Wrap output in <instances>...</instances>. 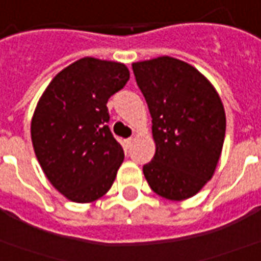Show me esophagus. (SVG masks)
I'll list each match as a JSON object with an SVG mask.
<instances>
[{
  "label": "esophagus",
  "mask_w": 261,
  "mask_h": 261,
  "mask_svg": "<svg viewBox=\"0 0 261 261\" xmlns=\"http://www.w3.org/2000/svg\"><path fill=\"white\" fill-rule=\"evenodd\" d=\"M134 138H127L126 141H125V143H126V146H130V145H132V143H134Z\"/></svg>",
  "instance_id": "1"
}]
</instances>
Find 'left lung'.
Returning <instances> with one entry per match:
<instances>
[{"label": "left lung", "instance_id": "1", "mask_svg": "<svg viewBox=\"0 0 261 261\" xmlns=\"http://www.w3.org/2000/svg\"><path fill=\"white\" fill-rule=\"evenodd\" d=\"M152 116L156 152L143 175L169 200L195 196L212 179L220 159L226 115L207 79L183 61L161 58L132 64Z\"/></svg>", "mask_w": 261, "mask_h": 261}]
</instances>
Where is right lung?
<instances>
[{
    "label": "right lung",
    "mask_w": 261,
    "mask_h": 261,
    "mask_svg": "<svg viewBox=\"0 0 261 261\" xmlns=\"http://www.w3.org/2000/svg\"><path fill=\"white\" fill-rule=\"evenodd\" d=\"M129 81L123 64L82 58L52 79L31 123L37 159L52 186L76 203L99 199L112 186L123 149L108 122V99Z\"/></svg>",
    "instance_id": "right-lung-1"
}]
</instances>
